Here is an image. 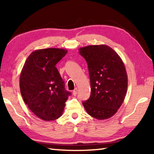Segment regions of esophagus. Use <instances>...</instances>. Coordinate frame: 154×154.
<instances>
[{
    "mask_svg": "<svg viewBox=\"0 0 154 154\" xmlns=\"http://www.w3.org/2000/svg\"><path fill=\"white\" fill-rule=\"evenodd\" d=\"M77 94V88H75V90L72 91V94L74 96H76Z\"/></svg>",
    "mask_w": 154,
    "mask_h": 154,
    "instance_id": "34e87169",
    "label": "esophagus"
}]
</instances>
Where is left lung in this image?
Segmentation results:
<instances>
[{
  "instance_id": "left-lung-1",
  "label": "left lung",
  "mask_w": 154,
  "mask_h": 154,
  "mask_svg": "<svg viewBox=\"0 0 154 154\" xmlns=\"http://www.w3.org/2000/svg\"><path fill=\"white\" fill-rule=\"evenodd\" d=\"M87 62L91 94L83 105L87 113L98 119L110 118L124 102L128 77L120 57L105 45H89L79 49Z\"/></svg>"
}]
</instances>
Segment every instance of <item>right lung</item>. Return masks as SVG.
I'll use <instances>...</instances> for the list:
<instances>
[{
    "label": "right lung",
    "instance_id": "add662e5",
    "mask_svg": "<svg viewBox=\"0 0 154 154\" xmlns=\"http://www.w3.org/2000/svg\"><path fill=\"white\" fill-rule=\"evenodd\" d=\"M66 53V49L59 48L36 50L28 57L21 72L20 88L24 103L43 120L60 118L71 94L65 90L64 81L56 67Z\"/></svg>",
    "mask_w": 154,
    "mask_h": 154
}]
</instances>
